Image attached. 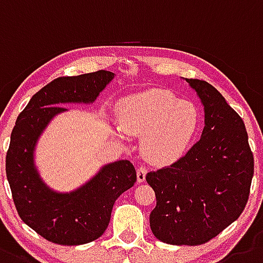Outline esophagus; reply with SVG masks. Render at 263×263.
<instances>
[{
	"mask_svg": "<svg viewBox=\"0 0 263 263\" xmlns=\"http://www.w3.org/2000/svg\"><path fill=\"white\" fill-rule=\"evenodd\" d=\"M145 176H146L145 167H143V166L139 167V169H137V182H139V183H141V182L145 181Z\"/></svg>",
	"mask_w": 263,
	"mask_h": 263,
	"instance_id": "34e87169",
	"label": "esophagus"
}]
</instances>
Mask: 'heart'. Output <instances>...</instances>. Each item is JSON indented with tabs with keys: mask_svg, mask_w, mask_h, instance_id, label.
<instances>
[{
	"mask_svg": "<svg viewBox=\"0 0 263 263\" xmlns=\"http://www.w3.org/2000/svg\"><path fill=\"white\" fill-rule=\"evenodd\" d=\"M124 132L143 136L141 151L151 162L172 164L186 153L200 123L199 110L169 90L149 89L124 98L118 107Z\"/></svg>",
	"mask_w": 263,
	"mask_h": 263,
	"instance_id": "heart-1",
	"label": "heart"
}]
</instances>
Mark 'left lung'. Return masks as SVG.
<instances>
[{"label":"left lung","mask_w":263,"mask_h":263,"mask_svg":"<svg viewBox=\"0 0 263 263\" xmlns=\"http://www.w3.org/2000/svg\"><path fill=\"white\" fill-rule=\"evenodd\" d=\"M204 107L200 140L170 166L146 174L156 193L149 223L170 245H202L238 219L249 199L254 158L242 119L212 85L186 79Z\"/></svg>","instance_id":"8db88e82"}]
</instances>
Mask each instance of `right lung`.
<instances>
[{
	"label": "right lung",
	"mask_w": 263,
	"mask_h": 263,
	"mask_svg": "<svg viewBox=\"0 0 263 263\" xmlns=\"http://www.w3.org/2000/svg\"><path fill=\"white\" fill-rule=\"evenodd\" d=\"M98 70L59 77L42 87L18 117L6 153V177L21 219L37 235L59 245H82L103 235L115 200L136 182L128 160L101 167L85 184L70 193L52 190L42 179L34 160L35 148L56 115L68 111L64 103H93L114 79Z\"/></svg>",
	"instance_id": "add662e5"
}]
</instances>
